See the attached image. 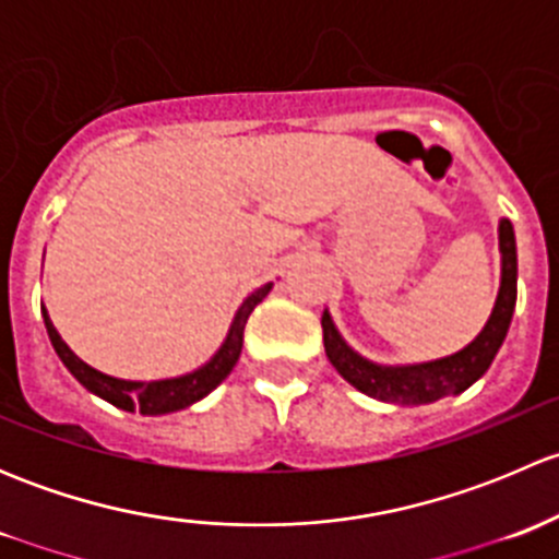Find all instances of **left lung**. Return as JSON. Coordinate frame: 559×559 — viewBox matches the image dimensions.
I'll use <instances>...</instances> for the list:
<instances>
[{
  "instance_id": "8db88e82",
  "label": "left lung",
  "mask_w": 559,
  "mask_h": 559,
  "mask_svg": "<svg viewBox=\"0 0 559 559\" xmlns=\"http://www.w3.org/2000/svg\"><path fill=\"white\" fill-rule=\"evenodd\" d=\"M500 289L487 324L478 332L476 341L452 354V357L432 359L419 365H379L354 352L341 337L332 316H321L324 332V352L332 368L352 386L368 397L384 400L397 405H427L449 394L465 392L476 384L492 365L495 354L503 346L506 332L511 326V316L516 306V238L509 218H500Z\"/></svg>"
}]
</instances>
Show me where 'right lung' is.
<instances>
[{
  "mask_svg": "<svg viewBox=\"0 0 559 559\" xmlns=\"http://www.w3.org/2000/svg\"><path fill=\"white\" fill-rule=\"evenodd\" d=\"M273 289V284L259 286L253 295H248L243 300V306L238 308L235 313L233 326L227 332V341L222 343L216 354L211 357V362H205L202 368L191 370V373L178 376V379H159V381H123V379H112V376L99 373L94 370L92 365L83 362L81 357H75L70 346L61 341V335L56 332L53 321H50L48 311L43 308V319H45V330H48L50 343H53L56 354L64 362V368L81 381L88 392H94L97 397L107 400L110 405L123 411H140L145 416H159V414H173V411L189 408L191 403L202 400L205 394H211L213 389L222 384L229 373H233L235 362L240 359V352H243V330L246 321L251 316L253 308L267 297V292Z\"/></svg>",
  "mask_w": 559,
  "mask_h": 559,
  "instance_id": "right-lung-1",
  "label": "right lung"
}]
</instances>
